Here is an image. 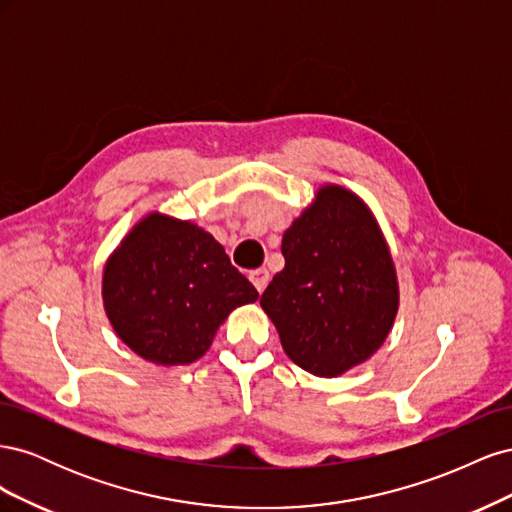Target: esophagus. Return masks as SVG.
I'll use <instances>...</instances> for the list:
<instances>
[{"instance_id": "esophagus-1", "label": "esophagus", "mask_w": 512, "mask_h": 512, "mask_svg": "<svg viewBox=\"0 0 512 512\" xmlns=\"http://www.w3.org/2000/svg\"><path fill=\"white\" fill-rule=\"evenodd\" d=\"M250 280H252V284L256 286L258 292H265V288L269 284V271L267 269H256V271L250 273Z\"/></svg>"}]
</instances>
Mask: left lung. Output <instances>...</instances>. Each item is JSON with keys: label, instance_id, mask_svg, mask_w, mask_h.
<instances>
[{"label": "left lung", "instance_id": "obj_1", "mask_svg": "<svg viewBox=\"0 0 512 512\" xmlns=\"http://www.w3.org/2000/svg\"><path fill=\"white\" fill-rule=\"evenodd\" d=\"M286 267L260 305L290 361L335 378L367 361L389 335L399 305L393 258L363 200L324 185L284 232Z\"/></svg>", "mask_w": 512, "mask_h": 512}]
</instances>
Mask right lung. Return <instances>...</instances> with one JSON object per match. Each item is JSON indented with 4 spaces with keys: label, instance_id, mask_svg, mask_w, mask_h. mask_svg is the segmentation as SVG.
I'll return each instance as SVG.
<instances>
[{
    "label": "right lung",
    "instance_id": "1",
    "mask_svg": "<svg viewBox=\"0 0 512 512\" xmlns=\"http://www.w3.org/2000/svg\"><path fill=\"white\" fill-rule=\"evenodd\" d=\"M102 299L121 342L156 365L203 356L232 309L258 290L196 224L151 213L108 258Z\"/></svg>",
    "mask_w": 512,
    "mask_h": 512
}]
</instances>
